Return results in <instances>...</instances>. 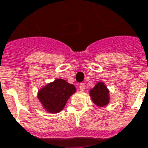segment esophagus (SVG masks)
Segmentation results:
<instances>
[{"label":"esophagus","instance_id":"34e87169","mask_svg":"<svg viewBox=\"0 0 148 148\" xmlns=\"http://www.w3.org/2000/svg\"><path fill=\"white\" fill-rule=\"evenodd\" d=\"M85 88H86V86H85L84 83H81V84L79 85V90L81 91H85Z\"/></svg>","mask_w":148,"mask_h":148}]
</instances>
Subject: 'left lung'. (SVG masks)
I'll return each mask as SVG.
<instances>
[{
	"instance_id": "obj_1",
	"label": "left lung",
	"mask_w": 148,
	"mask_h": 148,
	"mask_svg": "<svg viewBox=\"0 0 148 148\" xmlns=\"http://www.w3.org/2000/svg\"><path fill=\"white\" fill-rule=\"evenodd\" d=\"M89 94L92 102L98 107L107 106L110 101L109 90L103 82H98L95 83V87L91 88Z\"/></svg>"
}]
</instances>
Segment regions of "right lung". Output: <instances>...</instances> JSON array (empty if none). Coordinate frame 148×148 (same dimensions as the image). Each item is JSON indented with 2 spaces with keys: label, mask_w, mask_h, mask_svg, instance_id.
Segmentation results:
<instances>
[{
  "label": "right lung",
  "mask_w": 148,
  "mask_h": 148,
  "mask_svg": "<svg viewBox=\"0 0 148 148\" xmlns=\"http://www.w3.org/2000/svg\"><path fill=\"white\" fill-rule=\"evenodd\" d=\"M75 92L76 87L73 84L62 78H57L40 88L37 97L46 112L58 113L63 110L67 100Z\"/></svg>",
  "instance_id": "right-lung-1"
}]
</instances>
